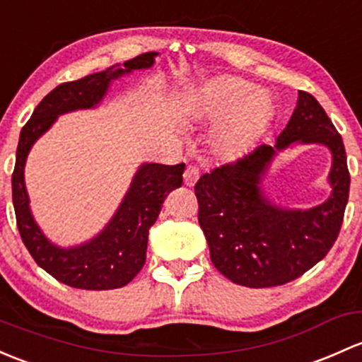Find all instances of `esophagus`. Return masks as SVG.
I'll use <instances>...</instances> for the list:
<instances>
[{
    "label": "esophagus",
    "instance_id": "obj_1",
    "mask_svg": "<svg viewBox=\"0 0 362 362\" xmlns=\"http://www.w3.org/2000/svg\"><path fill=\"white\" fill-rule=\"evenodd\" d=\"M197 178H199V170H197L196 166L189 165L184 171V184L187 185V187H192V185L197 182Z\"/></svg>",
    "mask_w": 362,
    "mask_h": 362
}]
</instances>
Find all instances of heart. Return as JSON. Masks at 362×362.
I'll return each mask as SVG.
<instances>
[{
  "instance_id": "obj_1",
  "label": "heart",
  "mask_w": 362,
  "mask_h": 362,
  "mask_svg": "<svg viewBox=\"0 0 362 362\" xmlns=\"http://www.w3.org/2000/svg\"><path fill=\"white\" fill-rule=\"evenodd\" d=\"M272 105L264 91H251L248 81L226 76L204 86L189 111L192 121H216L226 113L211 136L213 149L227 159L241 158L260 139L271 119Z\"/></svg>"
}]
</instances>
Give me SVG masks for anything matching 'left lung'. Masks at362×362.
I'll return each mask as SVG.
<instances>
[{"mask_svg": "<svg viewBox=\"0 0 362 362\" xmlns=\"http://www.w3.org/2000/svg\"><path fill=\"white\" fill-rule=\"evenodd\" d=\"M326 146L332 154V194L312 209L281 207L263 191V178L279 151L295 145ZM351 175L340 133L307 91L274 146L204 173L196 184L199 226L216 271L232 283L271 288L296 279L326 257L344 222Z\"/></svg>", "mask_w": 362, "mask_h": 362, "instance_id": "1", "label": "left lung"}]
</instances>
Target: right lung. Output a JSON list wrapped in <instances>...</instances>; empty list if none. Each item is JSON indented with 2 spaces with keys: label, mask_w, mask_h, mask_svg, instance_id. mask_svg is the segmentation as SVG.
<instances>
[{
  "label": "right lung",
  "mask_w": 362,
  "mask_h": 362,
  "mask_svg": "<svg viewBox=\"0 0 362 362\" xmlns=\"http://www.w3.org/2000/svg\"><path fill=\"white\" fill-rule=\"evenodd\" d=\"M158 52H147L121 66L85 76L78 81L62 83L52 90L34 109L22 128L11 175L17 227L25 248L37 265L60 283L79 290H114L128 284L146 264L149 229L158 220L163 201L182 185L185 165L142 163L133 175L123 201L97 235L74 246H59L47 238L30 211L24 168L34 142L52 128L59 116L95 109L111 88L112 81L133 71L151 69Z\"/></svg>",
  "instance_id": "right-lung-1"
}]
</instances>
